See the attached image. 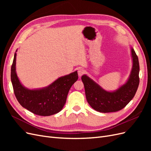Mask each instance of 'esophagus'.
<instances>
[{
  "instance_id": "1",
  "label": "esophagus",
  "mask_w": 151,
  "mask_h": 151,
  "mask_svg": "<svg viewBox=\"0 0 151 151\" xmlns=\"http://www.w3.org/2000/svg\"><path fill=\"white\" fill-rule=\"evenodd\" d=\"M85 72V70L84 69H83V68H79V69L78 70V75L79 77H81L83 75V74H84Z\"/></svg>"
}]
</instances>
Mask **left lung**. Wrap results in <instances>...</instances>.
Instances as JSON below:
<instances>
[{"label": "left lung", "mask_w": 151, "mask_h": 151, "mask_svg": "<svg viewBox=\"0 0 151 151\" xmlns=\"http://www.w3.org/2000/svg\"><path fill=\"white\" fill-rule=\"evenodd\" d=\"M132 67L124 84L114 91H106L86 74L82 76L86 99L96 111L109 113L119 111L126 106L134 97L139 84V63L138 57L130 46Z\"/></svg>", "instance_id": "8db88e82"}]
</instances>
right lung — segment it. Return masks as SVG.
Returning a JSON list of instances; mask_svg holds the SVG:
<instances>
[{"label":"right lung","instance_id":"obj_1","mask_svg":"<svg viewBox=\"0 0 151 151\" xmlns=\"http://www.w3.org/2000/svg\"><path fill=\"white\" fill-rule=\"evenodd\" d=\"M17 51L11 67V78L18 102L23 108L40 116H50L60 112L66 102L68 91L78 79L77 71L58 77L47 87L27 88L21 83L16 73Z\"/></svg>","mask_w":151,"mask_h":151}]
</instances>
